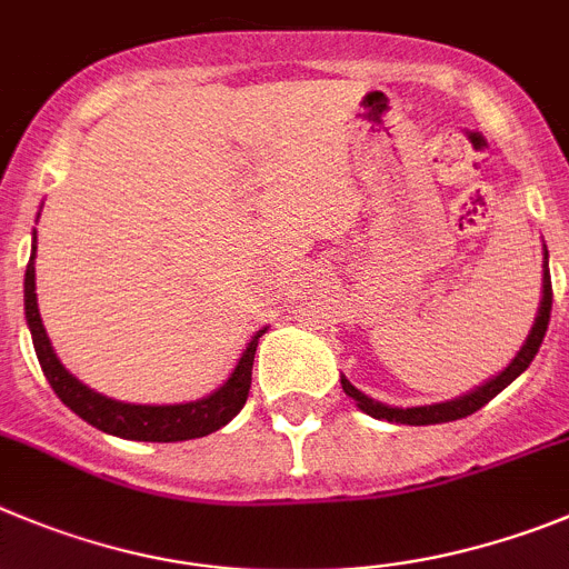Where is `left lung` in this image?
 Segmentation results:
<instances>
[{"label":"left lung","mask_w":569,"mask_h":569,"mask_svg":"<svg viewBox=\"0 0 569 569\" xmlns=\"http://www.w3.org/2000/svg\"><path fill=\"white\" fill-rule=\"evenodd\" d=\"M545 259H547V248H545ZM541 288H545V290H541L545 296H541L539 316H536V325H533V330H530L528 341H525V347L519 349V356L513 358V363H510L505 372H499L497 378L488 380L486 387L473 389V392L462 395V398H457V400H446V403L411 406V409H395V406L378 403V400H372V398H367V395L358 392V389L352 387L347 378H341L343 392L356 400L358 409L367 411L369 417H378V420H389V423L435 426V423H451V420H460V417L473 415V411L482 409L488 400L497 398V395L502 392L505 387H510V383H513V380L530 367V361L536 358V352H539L541 341H545L547 325H550V310H553V284H550V276H547V264H545V281H541Z\"/></svg>","instance_id":"8db88e82"}]
</instances>
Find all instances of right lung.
<instances>
[{"mask_svg":"<svg viewBox=\"0 0 569 569\" xmlns=\"http://www.w3.org/2000/svg\"><path fill=\"white\" fill-rule=\"evenodd\" d=\"M36 242V239H33ZM36 244L33 257H30L28 270H24V316H28L30 336H33L36 356H39L41 372L50 380L53 392L59 395L61 403L70 406L81 420H87L96 429L107 435L123 437V440H143V442H177V440H194L206 437L211 431L222 429L239 415L250 392V369H253V356H257V343L264 330L253 336L248 349L239 358L237 369L220 389L208 398L194 400V403H177V406H134L121 403V400L103 398L83 387L81 380L72 378L61 361L56 358L50 338H47L44 325H41L39 305H36Z\"/></svg>","mask_w":569,"mask_h":569,"instance_id":"right-lung-1","label":"right lung"}]
</instances>
